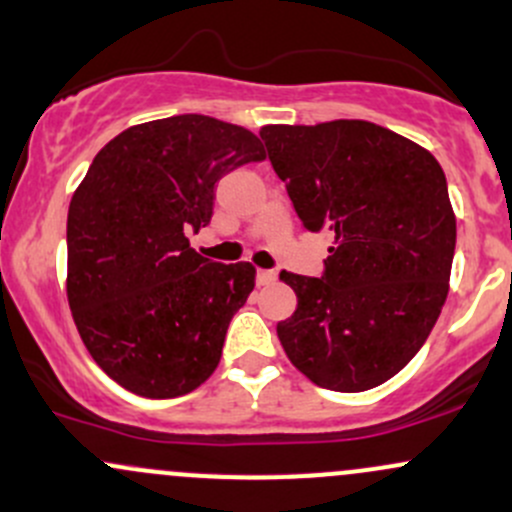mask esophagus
<instances>
[{
  "mask_svg": "<svg viewBox=\"0 0 512 512\" xmlns=\"http://www.w3.org/2000/svg\"><path fill=\"white\" fill-rule=\"evenodd\" d=\"M255 279H257V284H260V286L272 284V282H277V272H274V269H257Z\"/></svg>",
  "mask_w": 512,
  "mask_h": 512,
  "instance_id": "34e87169",
  "label": "esophagus"
}]
</instances>
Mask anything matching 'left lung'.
I'll list each match as a JSON object with an SVG mask.
<instances>
[{"label": "left lung", "instance_id": "8db88e82", "mask_svg": "<svg viewBox=\"0 0 512 512\" xmlns=\"http://www.w3.org/2000/svg\"><path fill=\"white\" fill-rule=\"evenodd\" d=\"M269 162L301 226L335 238L320 277L282 272L294 316L277 325L313 384L355 393L401 372L445 306L457 221L440 162L369 121L265 126Z\"/></svg>", "mask_w": 512, "mask_h": 512}]
</instances>
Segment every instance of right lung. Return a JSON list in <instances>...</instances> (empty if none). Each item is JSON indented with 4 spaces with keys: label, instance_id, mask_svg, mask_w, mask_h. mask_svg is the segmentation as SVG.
Instances as JSON below:
<instances>
[{
    "label": "right lung",
    "instance_id": "right-lung-1",
    "mask_svg": "<svg viewBox=\"0 0 512 512\" xmlns=\"http://www.w3.org/2000/svg\"><path fill=\"white\" fill-rule=\"evenodd\" d=\"M265 160L255 133L201 114L140 123L99 150L67 211V301L89 355L145 398L194 391L221 362L255 267L189 247L216 182Z\"/></svg>",
    "mask_w": 512,
    "mask_h": 512
}]
</instances>
